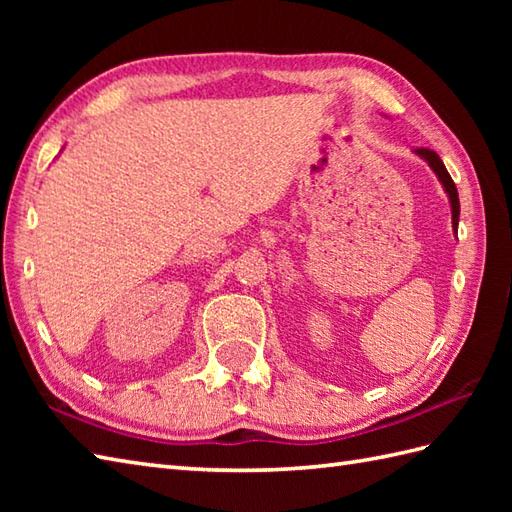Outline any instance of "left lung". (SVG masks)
Returning <instances> with one entry per match:
<instances>
[{
    "label": "left lung",
    "mask_w": 512,
    "mask_h": 512,
    "mask_svg": "<svg viewBox=\"0 0 512 512\" xmlns=\"http://www.w3.org/2000/svg\"><path fill=\"white\" fill-rule=\"evenodd\" d=\"M416 154H418L424 162H429V167H431L433 171H436L438 180L442 182L444 191H447V195H449L453 228H458V222H460V198H458V189H455V182L451 180L447 167H444V162L440 160V156L436 154V151H431V149H424V147H422V149H416Z\"/></svg>",
    "instance_id": "left-lung-1"
}]
</instances>
